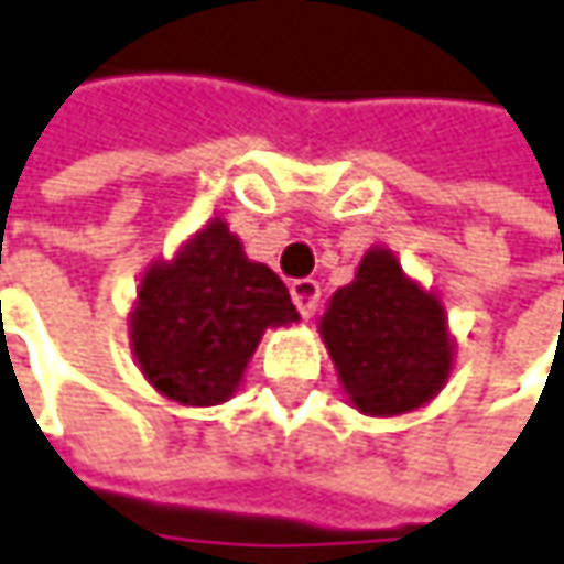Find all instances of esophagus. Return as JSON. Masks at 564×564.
<instances>
[{"label": "esophagus", "mask_w": 564, "mask_h": 564, "mask_svg": "<svg viewBox=\"0 0 564 564\" xmlns=\"http://www.w3.org/2000/svg\"><path fill=\"white\" fill-rule=\"evenodd\" d=\"M290 296H293V303H296V310L303 318H310L315 313V306H318V296H322V286L313 278H300V281L290 283Z\"/></svg>", "instance_id": "obj_1"}]
</instances>
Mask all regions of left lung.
Listing matches in <instances>:
<instances>
[{"label": "left lung", "mask_w": 564, "mask_h": 564, "mask_svg": "<svg viewBox=\"0 0 564 564\" xmlns=\"http://www.w3.org/2000/svg\"><path fill=\"white\" fill-rule=\"evenodd\" d=\"M350 402L367 414H402L431 402L449 377L447 315L431 290L402 274L386 249L364 254L318 325Z\"/></svg>", "instance_id": "left-lung-1"}]
</instances>
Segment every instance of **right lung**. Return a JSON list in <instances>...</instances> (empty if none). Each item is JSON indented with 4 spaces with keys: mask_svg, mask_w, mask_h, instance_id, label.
I'll use <instances>...</instances> for the list:
<instances>
[{
    "mask_svg": "<svg viewBox=\"0 0 564 564\" xmlns=\"http://www.w3.org/2000/svg\"><path fill=\"white\" fill-rule=\"evenodd\" d=\"M296 318L281 278L249 261L229 226L214 219L175 261L143 274L130 341L143 377L165 399L219 405L242 382L264 328Z\"/></svg>",
    "mask_w": 564,
    "mask_h": 564,
    "instance_id": "obj_1",
    "label": "right lung"
}]
</instances>
